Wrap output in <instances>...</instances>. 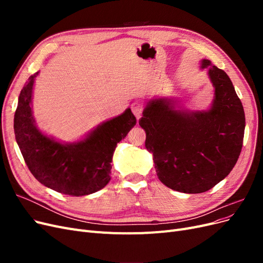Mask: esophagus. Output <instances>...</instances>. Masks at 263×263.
Masks as SVG:
<instances>
[{"mask_svg": "<svg viewBox=\"0 0 263 263\" xmlns=\"http://www.w3.org/2000/svg\"><path fill=\"white\" fill-rule=\"evenodd\" d=\"M130 107H132L134 115L136 116L137 118H139L140 115L142 114V110H144V105H142V103L139 102V101H136V102L133 103Z\"/></svg>", "mask_w": 263, "mask_h": 263, "instance_id": "esophagus-1", "label": "esophagus"}]
</instances>
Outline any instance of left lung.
<instances>
[{
    "label": "left lung",
    "mask_w": 263,
    "mask_h": 263,
    "mask_svg": "<svg viewBox=\"0 0 263 263\" xmlns=\"http://www.w3.org/2000/svg\"><path fill=\"white\" fill-rule=\"evenodd\" d=\"M215 87L209 110L186 112L170 100H151L139 125L154 156L157 176L183 193H203L225 179L241 153L246 118L240 99L224 70L202 60Z\"/></svg>",
    "instance_id": "1"
}]
</instances>
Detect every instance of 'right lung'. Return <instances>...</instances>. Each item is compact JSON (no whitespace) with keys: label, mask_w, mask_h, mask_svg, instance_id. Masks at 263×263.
<instances>
[{"label":"right lung","mask_w":263,"mask_h":263,"mask_svg":"<svg viewBox=\"0 0 263 263\" xmlns=\"http://www.w3.org/2000/svg\"><path fill=\"white\" fill-rule=\"evenodd\" d=\"M38 72L23 86L14 115V133L31 174L59 193L83 196L104 187L110 180L117 142L136 125L130 108L74 144H61L37 129L31 113V93Z\"/></svg>","instance_id":"right-lung-1"}]
</instances>
